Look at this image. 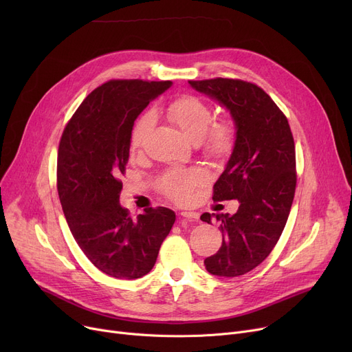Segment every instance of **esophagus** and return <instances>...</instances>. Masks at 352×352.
Segmentation results:
<instances>
[{
	"label": "esophagus",
	"instance_id": "34e87169",
	"mask_svg": "<svg viewBox=\"0 0 352 352\" xmlns=\"http://www.w3.org/2000/svg\"><path fill=\"white\" fill-rule=\"evenodd\" d=\"M181 217H182V218H188V219L195 221V219H198V218H199V214H198V212H195V211H182V212H181Z\"/></svg>",
	"mask_w": 352,
	"mask_h": 352
}]
</instances>
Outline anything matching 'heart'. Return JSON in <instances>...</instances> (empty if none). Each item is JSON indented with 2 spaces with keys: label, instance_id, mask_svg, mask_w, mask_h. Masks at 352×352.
I'll return each instance as SVG.
<instances>
[{
  "label": "heart",
  "instance_id": "b5f03b06",
  "mask_svg": "<svg viewBox=\"0 0 352 352\" xmlns=\"http://www.w3.org/2000/svg\"><path fill=\"white\" fill-rule=\"evenodd\" d=\"M166 116L191 141L201 144L204 151L215 158L227 157L235 144V126L230 120L212 122V108L202 100L184 96L166 107ZM155 122L151 111L144 113L131 129V148L138 150L150 135ZM207 181L201 168H177L166 173L161 179V191L171 199L188 201L194 190Z\"/></svg>",
  "mask_w": 352,
  "mask_h": 352
}]
</instances>
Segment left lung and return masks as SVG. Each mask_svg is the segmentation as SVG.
Segmentation results:
<instances>
[{
    "instance_id": "1",
    "label": "left lung",
    "mask_w": 352,
    "mask_h": 352,
    "mask_svg": "<svg viewBox=\"0 0 352 352\" xmlns=\"http://www.w3.org/2000/svg\"><path fill=\"white\" fill-rule=\"evenodd\" d=\"M230 111L235 144L223 174L214 184V201L238 199L234 215L204 212L201 219L219 221L223 245L206 258L207 271L238 276L260 265L278 241L292 206L295 146L283 111L264 89L231 78L188 81Z\"/></svg>"
}]
</instances>
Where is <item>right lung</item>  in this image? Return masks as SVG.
Returning a JSON list of instances; mask_svg holds the SVG:
<instances>
[{
	"label": "right lung",
	"instance_id": "right-lung-1",
	"mask_svg": "<svg viewBox=\"0 0 352 352\" xmlns=\"http://www.w3.org/2000/svg\"><path fill=\"white\" fill-rule=\"evenodd\" d=\"M171 85L111 80L82 101L60 141L57 188L67 224L88 260L114 278L150 272L175 223L170 208H146L133 219L120 204L134 121Z\"/></svg>",
	"mask_w": 352,
	"mask_h": 352
}]
</instances>
